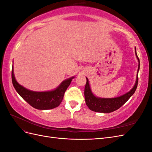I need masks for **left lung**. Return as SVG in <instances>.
<instances>
[{
  "mask_svg": "<svg viewBox=\"0 0 152 152\" xmlns=\"http://www.w3.org/2000/svg\"><path fill=\"white\" fill-rule=\"evenodd\" d=\"M135 53L136 58L139 62L138 69H137V72L138 73L140 70V59L138 57H137L136 48ZM86 79L87 82L84 89V96L86 103L87 107H89L91 110L94 112L100 113H110L115 111L119 108H121L124 104H125L127 102V101L131 97L133 94L135 93L137 86V83H138V73H137L136 80L134 87L128 93L123 94L122 96H118V97L113 98H101L99 97H96L92 93L89 80L87 77Z\"/></svg>",
  "mask_w": 152,
  "mask_h": 152,
  "instance_id": "1",
  "label": "left lung"
}]
</instances>
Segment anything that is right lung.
Returning a JSON list of instances; mask_svg holds the SVG:
<instances>
[{"label":"right lung","instance_id":"add662e5","mask_svg":"<svg viewBox=\"0 0 152 152\" xmlns=\"http://www.w3.org/2000/svg\"><path fill=\"white\" fill-rule=\"evenodd\" d=\"M11 76L13 86L17 93L32 107L38 110H49L58 107L62 102L64 94L68 87L74 78V77H72L63 81L57 88L53 91L36 92L27 89L18 84L14 74L13 65Z\"/></svg>","mask_w":152,"mask_h":152}]
</instances>
